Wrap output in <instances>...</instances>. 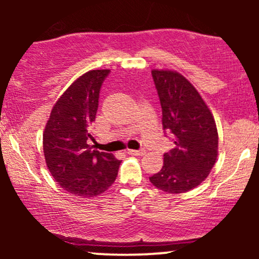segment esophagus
<instances>
[{"label":"esophagus","mask_w":259,"mask_h":259,"mask_svg":"<svg viewBox=\"0 0 259 259\" xmlns=\"http://www.w3.org/2000/svg\"><path fill=\"white\" fill-rule=\"evenodd\" d=\"M127 153L133 154V156H144L146 153L145 148H140V150H127Z\"/></svg>","instance_id":"1"}]
</instances>
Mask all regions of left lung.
Returning <instances> with one entry per match:
<instances>
[{"instance_id": "left-lung-1", "label": "left lung", "mask_w": 259, "mask_h": 259, "mask_svg": "<svg viewBox=\"0 0 259 259\" xmlns=\"http://www.w3.org/2000/svg\"><path fill=\"white\" fill-rule=\"evenodd\" d=\"M162 107L164 134L174 148L150 181L168 194H181L198 186L209 174L218 156V132L212 113L189 80L171 70H152Z\"/></svg>"}]
</instances>
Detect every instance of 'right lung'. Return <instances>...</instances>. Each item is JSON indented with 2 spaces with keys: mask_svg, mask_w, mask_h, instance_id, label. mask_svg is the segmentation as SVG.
Segmentation results:
<instances>
[{
  "mask_svg": "<svg viewBox=\"0 0 259 259\" xmlns=\"http://www.w3.org/2000/svg\"><path fill=\"white\" fill-rule=\"evenodd\" d=\"M108 69L90 70L73 82L53 106L44 132V154L50 173L65 191L82 197L105 192L114 183L120 160L94 150L101 86Z\"/></svg>",
  "mask_w": 259,
  "mask_h": 259,
  "instance_id": "1",
  "label": "right lung"
}]
</instances>
